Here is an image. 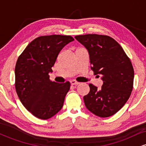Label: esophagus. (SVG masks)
<instances>
[{"mask_svg": "<svg viewBox=\"0 0 146 146\" xmlns=\"http://www.w3.org/2000/svg\"><path fill=\"white\" fill-rule=\"evenodd\" d=\"M70 83H71V85H78L80 84L79 82H78L75 81V80H71V81L70 82Z\"/></svg>", "mask_w": 146, "mask_h": 146, "instance_id": "34e87169", "label": "esophagus"}]
</instances>
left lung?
<instances>
[{
	"label": "left lung",
	"instance_id": "1",
	"mask_svg": "<svg viewBox=\"0 0 146 146\" xmlns=\"http://www.w3.org/2000/svg\"><path fill=\"white\" fill-rule=\"evenodd\" d=\"M75 38L87 49L92 71L101 75L103 81L100 89L90 84V92L84 96L85 106L98 117L112 116L124 106L131 94L134 69L130 60L110 36L86 34Z\"/></svg>",
	"mask_w": 146,
	"mask_h": 146
}]
</instances>
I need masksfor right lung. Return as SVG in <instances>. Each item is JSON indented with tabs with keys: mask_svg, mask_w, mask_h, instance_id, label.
I'll list each match as a JSON object with an SVG mask.
<instances>
[{
	"mask_svg": "<svg viewBox=\"0 0 146 146\" xmlns=\"http://www.w3.org/2000/svg\"><path fill=\"white\" fill-rule=\"evenodd\" d=\"M73 37L51 35L38 37L18 57L15 67V87L21 103L40 119H48L61 110L70 82H51L49 73L58 54Z\"/></svg>",
	"mask_w": 146,
	"mask_h": 146,
	"instance_id": "obj_1",
	"label": "right lung"
}]
</instances>
